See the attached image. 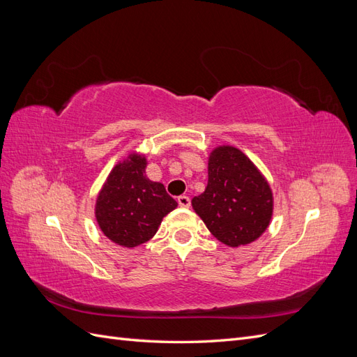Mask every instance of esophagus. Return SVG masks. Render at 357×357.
Wrapping results in <instances>:
<instances>
[{"label": "esophagus", "mask_w": 357, "mask_h": 357, "mask_svg": "<svg viewBox=\"0 0 357 357\" xmlns=\"http://www.w3.org/2000/svg\"><path fill=\"white\" fill-rule=\"evenodd\" d=\"M177 202H178L180 207H189V205H190V198L186 197V195H180L177 198Z\"/></svg>", "instance_id": "esophagus-1"}]
</instances>
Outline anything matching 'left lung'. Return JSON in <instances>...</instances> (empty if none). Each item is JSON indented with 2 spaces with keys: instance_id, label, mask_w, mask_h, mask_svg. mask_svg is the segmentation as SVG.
Returning a JSON list of instances; mask_svg holds the SVG:
<instances>
[{
  "instance_id": "left-lung-1",
  "label": "left lung",
  "mask_w": 357,
  "mask_h": 357,
  "mask_svg": "<svg viewBox=\"0 0 357 357\" xmlns=\"http://www.w3.org/2000/svg\"><path fill=\"white\" fill-rule=\"evenodd\" d=\"M192 205L215 238L240 247L259 238L268 228L273 193L243 152L219 147L210 155L208 185Z\"/></svg>"
}]
</instances>
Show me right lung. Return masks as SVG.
Wrapping results in <instances>:
<instances>
[{
	"instance_id": "right-lung-1",
	"label": "right lung",
	"mask_w": 357,
	"mask_h": 357,
	"mask_svg": "<svg viewBox=\"0 0 357 357\" xmlns=\"http://www.w3.org/2000/svg\"><path fill=\"white\" fill-rule=\"evenodd\" d=\"M144 156L117 164L96 201L95 215L105 236L123 247H137L156 234L164 215L177 207L164 185L146 177Z\"/></svg>"
}]
</instances>
